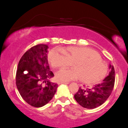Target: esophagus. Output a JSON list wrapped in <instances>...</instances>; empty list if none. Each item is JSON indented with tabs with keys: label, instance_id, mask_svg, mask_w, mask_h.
Wrapping results in <instances>:
<instances>
[{
	"label": "esophagus",
	"instance_id": "obj_1",
	"mask_svg": "<svg viewBox=\"0 0 128 128\" xmlns=\"http://www.w3.org/2000/svg\"><path fill=\"white\" fill-rule=\"evenodd\" d=\"M69 82H60V81L58 82V84H69Z\"/></svg>",
	"mask_w": 128,
	"mask_h": 128
}]
</instances>
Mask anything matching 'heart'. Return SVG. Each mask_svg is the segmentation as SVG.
Instances as JSON below:
<instances>
[{
  "label": "heart",
  "instance_id": "heart-1",
  "mask_svg": "<svg viewBox=\"0 0 128 128\" xmlns=\"http://www.w3.org/2000/svg\"><path fill=\"white\" fill-rule=\"evenodd\" d=\"M48 60L54 68H67L72 65L74 69H62L56 74L60 81L69 82L79 78L86 83H94L103 78L107 67L95 50L88 48L68 46L62 50L55 49L48 54Z\"/></svg>",
  "mask_w": 128,
  "mask_h": 128
}]
</instances>
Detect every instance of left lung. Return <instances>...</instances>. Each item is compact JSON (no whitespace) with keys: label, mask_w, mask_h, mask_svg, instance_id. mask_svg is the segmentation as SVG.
<instances>
[{"label":"left lung","mask_w":128,"mask_h":128,"mask_svg":"<svg viewBox=\"0 0 128 128\" xmlns=\"http://www.w3.org/2000/svg\"><path fill=\"white\" fill-rule=\"evenodd\" d=\"M109 75L97 84L90 88L80 87L74 94V98L80 106L88 109H93L102 105L112 92L115 84V70L110 65Z\"/></svg>","instance_id":"obj_1"}]
</instances>
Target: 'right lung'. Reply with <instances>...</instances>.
<instances>
[{
    "label": "right lung",
    "instance_id": "right-lung-1",
    "mask_svg": "<svg viewBox=\"0 0 128 128\" xmlns=\"http://www.w3.org/2000/svg\"><path fill=\"white\" fill-rule=\"evenodd\" d=\"M48 46L38 44L22 55L18 62L16 83L21 96L26 102L41 107L51 100L58 84L50 81L54 76L48 62Z\"/></svg>",
    "mask_w": 128,
    "mask_h": 128
}]
</instances>
